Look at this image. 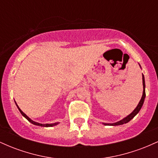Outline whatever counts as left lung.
<instances>
[{"mask_svg":"<svg viewBox=\"0 0 158 158\" xmlns=\"http://www.w3.org/2000/svg\"><path fill=\"white\" fill-rule=\"evenodd\" d=\"M143 96L142 97H141L140 101H139V104L137 105V106L136 107L135 109L133 111L129 114V115L127 116L126 117H125V118L121 119V120H119V122L114 123H102L103 124L106 125V126H119V125H123V124H125V123H128L131 119H133L134 117L138 114L139 110H140L141 108H142L143 102H144V100H145V97H146V91H145L146 85H145V78H144V76H143Z\"/></svg>","mask_w":158,"mask_h":158,"instance_id":"left-lung-1","label":"left lung"}]
</instances>
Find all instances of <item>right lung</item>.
Returning <instances> with one entry per match:
<instances>
[{"mask_svg":"<svg viewBox=\"0 0 158 158\" xmlns=\"http://www.w3.org/2000/svg\"><path fill=\"white\" fill-rule=\"evenodd\" d=\"M15 104H16V102H15ZM16 106H17V107H18V108H19V110H20V112H21V114H22V115L23 116V117H25V118H26L27 120L29 121V122H30L31 123H32V124H34V125H35V126H43V127H52V126H56V125L58 124V123H51V124H41V123H36V122H35V121H32L31 119L30 118V117H27V116L26 115V114H25L24 113H23V112L22 111V110H21V109H20V108L19 106H18V105L16 104Z\"/></svg>","mask_w":158,"mask_h":158,"instance_id":"obj_1","label":"right lung"}]
</instances>
